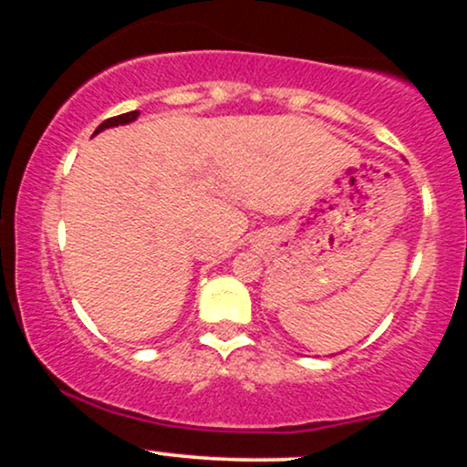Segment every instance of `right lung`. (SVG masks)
Segmentation results:
<instances>
[{"label":"right lung","mask_w":467,"mask_h":467,"mask_svg":"<svg viewBox=\"0 0 467 467\" xmlns=\"http://www.w3.org/2000/svg\"><path fill=\"white\" fill-rule=\"evenodd\" d=\"M140 116V111H127V114H120V116H114V118H107L105 122H100L99 127H96L94 133H100L105 130H109V127H118V125H130V122L136 120V118Z\"/></svg>","instance_id":"right-lung-1"}]
</instances>
